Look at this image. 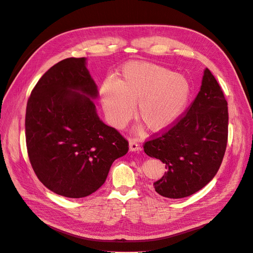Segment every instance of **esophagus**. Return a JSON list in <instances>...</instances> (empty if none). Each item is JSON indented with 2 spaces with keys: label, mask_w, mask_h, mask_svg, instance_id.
<instances>
[{
  "label": "esophagus",
  "mask_w": 253,
  "mask_h": 253,
  "mask_svg": "<svg viewBox=\"0 0 253 253\" xmlns=\"http://www.w3.org/2000/svg\"><path fill=\"white\" fill-rule=\"evenodd\" d=\"M129 149L132 152H139L140 151V147H139V144L136 139H133V138L129 139Z\"/></svg>",
  "instance_id": "esophagus-1"
}]
</instances>
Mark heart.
Masks as SVG:
<instances>
[{
  "label": "heart",
  "mask_w": 253,
  "mask_h": 253,
  "mask_svg": "<svg viewBox=\"0 0 253 253\" xmlns=\"http://www.w3.org/2000/svg\"><path fill=\"white\" fill-rule=\"evenodd\" d=\"M189 80L162 65L150 62L126 64L115 83L106 80L100 98L109 122L125 127L135 113L151 131L173 125L184 112L191 97Z\"/></svg>",
  "instance_id": "obj_1"
}]
</instances>
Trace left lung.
<instances>
[{
	"mask_svg": "<svg viewBox=\"0 0 253 253\" xmlns=\"http://www.w3.org/2000/svg\"><path fill=\"white\" fill-rule=\"evenodd\" d=\"M228 102L214 76L206 69L197 97L167 129L145 140L143 151L165 163L167 171L154 182L163 197L191 196L215 176L228 143Z\"/></svg>",
	"mask_w": 253,
	"mask_h": 253,
	"instance_id": "1",
	"label": "left lung"
}]
</instances>
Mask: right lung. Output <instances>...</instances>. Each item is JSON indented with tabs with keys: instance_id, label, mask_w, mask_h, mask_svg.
Returning <instances> with one entry per match:
<instances>
[{
	"instance_id": "right-lung-1",
	"label": "right lung",
	"mask_w": 253,
	"mask_h": 253,
	"mask_svg": "<svg viewBox=\"0 0 253 253\" xmlns=\"http://www.w3.org/2000/svg\"><path fill=\"white\" fill-rule=\"evenodd\" d=\"M97 86L86 58H66L39 80L28 100L25 140L30 162L46 188L83 198L104 183L129 143L96 114Z\"/></svg>"
}]
</instances>
